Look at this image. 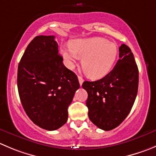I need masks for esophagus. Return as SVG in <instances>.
<instances>
[{"mask_svg":"<svg viewBox=\"0 0 156 156\" xmlns=\"http://www.w3.org/2000/svg\"><path fill=\"white\" fill-rule=\"evenodd\" d=\"M78 81H79L80 85H81V84H83V82H84V79H83L81 76H78Z\"/></svg>","mask_w":156,"mask_h":156,"instance_id":"34e87169","label":"esophagus"}]
</instances>
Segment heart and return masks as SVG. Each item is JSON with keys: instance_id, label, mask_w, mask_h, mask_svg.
Here are the masks:
<instances>
[{"instance_id": "heart-1", "label": "heart", "mask_w": 156, "mask_h": 156, "mask_svg": "<svg viewBox=\"0 0 156 156\" xmlns=\"http://www.w3.org/2000/svg\"><path fill=\"white\" fill-rule=\"evenodd\" d=\"M61 52L70 69L78 58H82L83 69L90 78L97 79L111 70L117 58L118 47L104 38L93 37L73 40L71 46H62Z\"/></svg>"}]
</instances>
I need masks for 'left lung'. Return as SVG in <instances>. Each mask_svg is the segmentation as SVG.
<instances>
[{"instance_id": "left-lung-1", "label": "left lung", "mask_w": 156, "mask_h": 156, "mask_svg": "<svg viewBox=\"0 0 156 156\" xmlns=\"http://www.w3.org/2000/svg\"><path fill=\"white\" fill-rule=\"evenodd\" d=\"M119 60L106 76L95 81H85L86 105L90 121L104 130L118 126L130 112L138 91L139 70L131 49L122 44Z\"/></svg>"}]
</instances>
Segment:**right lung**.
I'll use <instances>...</instances> for the list:
<instances>
[{
    "mask_svg": "<svg viewBox=\"0 0 156 156\" xmlns=\"http://www.w3.org/2000/svg\"><path fill=\"white\" fill-rule=\"evenodd\" d=\"M54 36H38L26 49L17 87L27 116L38 126L55 130L68 120V107L79 88L77 75L63 64Z\"/></svg>",
    "mask_w": 156,
    "mask_h": 156,
    "instance_id": "1",
    "label": "right lung"
}]
</instances>
